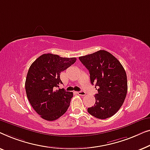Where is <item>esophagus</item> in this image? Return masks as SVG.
<instances>
[{"mask_svg": "<svg viewBox=\"0 0 150 150\" xmlns=\"http://www.w3.org/2000/svg\"><path fill=\"white\" fill-rule=\"evenodd\" d=\"M77 94H79V95H81V96H85V95H86L85 92H83V91L77 92Z\"/></svg>", "mask_w": 150, "mask_h": 150, "instance_id": "esophagus-1", "label": "esophagus"}]
</instances>
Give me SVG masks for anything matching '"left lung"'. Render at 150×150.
<instances>
[{
  "label": "left lung",
  "instance_id": "8db88e82",
  "mask_svg": "<svg viewBox=\"0 0 150 150\" xmlns=\"http://www.w3.org/2000/svg\"><path fill=\"white\" fill-rule=\"evenodd\" d=\"M79 59L89 71L91 83L98 90L94 96L95 104L88 109V112L101 120L113 116L122 107L127 94V77L124 67L105 50Z\"/></svg>",
  "mask_w": 150,
  "mask_h": 150
}]
</instances>
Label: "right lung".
<instances>
[{
    "label": "right lung",
    "mask_w": 150,
    "mask_h": 150,
    "mask_svg": "<svg viewBox=\"0 0 150 150\" xmlns=\"http://www.w3.org/2000/svg\"><path fill=\"white\" fill-rule=\"evenodd\" d=\"M76 60L44 54L30 65L25 82L26 95L33 108L43 119L47 121L58 119L70 106L73 92L56 88L62 83L60 73L74 64Z\"/></svg>",
    "instance_id": "right-lung-1"
}]
</instances>
